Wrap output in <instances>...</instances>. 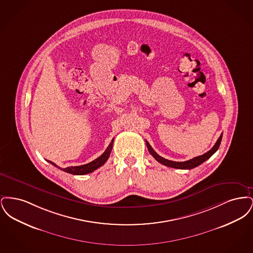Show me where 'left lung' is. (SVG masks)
<instances>
[{"label":"left lung","instance_id":"obj_1","mask_svg":"<svg viewBox=\"0 0 253 253\" xmlns=\"http://www.w3.org/2000/svg\"><path fill=\"white\" fill-rule=\"evenodd\" d=\"M222 136H223V133H221V135L217 139L216 143L214 144V146L209 152H207L206 154L202 155V156L194 157L193 159H190V160H187V161H184V162L171 161V160H168V159H166L164 157H160L159 155H157V153L155 152V150L151 147V145L149 144L148 141H146V144H147V148H148L150 154L155 157V159L158 161L159 163H161L162 165H165V166L170 167V168L191 169L195 168V167L199 166L200 164H202L203 162H205L206 160H208L210 157H211L216 152L218 148H219V146H220V143H221Z\"/></svg>","mask_w":253,"mask_h":253}]
</instances>
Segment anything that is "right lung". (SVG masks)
<instances>
[{"mask_svg": "<svg viewBox=\"0 0 253 253\" xmlns=\"http://www.w3.org/2000/svg\"><path fill=\"white\" fill-rule=\"evenodd\" d=\"M113 143H114V139H112L111 143L109 144L107 149L105 150V152L100 156L99 157H97L95 160H93L92 162L88 163V164H84V165H82V166H75V167H67L65 169H61L60 167H58L55 163L48 161L49 163H51L52 165H54L55 167H58L61 170L63 171H66L68 173H72L75 175H84V174H87V173H90L92 171H94L96 169L101 167L108 159L110 157V154H111V151H112V148H113Z\"/></svg>", "mask_w": 253, "mask_h": 253, "instance_id": "right-lung-1", "label": "right lung"}]
</instances>
